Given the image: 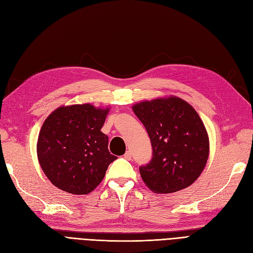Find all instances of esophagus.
Instances as JSON below:
<instances>
[{
  "label": "esophagus",
  "mask_w": 253,
  "mask_h": 253,
  "mask_svg": "<svg viewBox=\"0 0 253 253\" xmlns=\"http://www.w3.org/2000/svg\"><path fill=\"white\" fill-rule=\"evenodd\" d=\"M124 157H125V159H126V160H131L132 159V154H131V152L129 151H127L126 154L124 155Z\"/></svg>",
  "instance_id": "1"
}]
</instances>
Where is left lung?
I'll use <instances>...</instances> for the list:
<instances>
[{"mask_svg":"<svg viewBox=\"0 0 253 253\" xmlns=\"http://www.w3.org/2000/svg\"><path fill=\"white\" fill-rule=\"evenodd\" d=\"M149 134L151 162L139 168L141 178L158 194L188 188L200 177L209 157V136L193 106L169 96L132 106Z\"/></svg>","mask_w":253,"mask_h":253,"instance_id":"obj_1","label":"left lung"}]
</instances>
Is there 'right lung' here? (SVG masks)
Masks as SVG:
<instances>
[{"instance_id":"right-lung-1","label":"right lung","mask_w":253,"mask_h":253,"mask_svg":"<svg viewBox=\"0 0 253 253\" xmlns=\"http://www.w3.org/2000/svg\"><path fill=\"white\" fill-rule=\"evenodd\" d=\"M110 108L90 103L60 106L45 119L37 155L53 186L75 195L88 194L104 177L116 156L101 127Z\"/></svg>"}]
</instances>
